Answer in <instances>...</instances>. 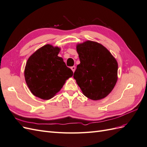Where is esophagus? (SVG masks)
Instances as JSON below:
<instances>
[{
    "instance_id": "34e87169",
    "label": "esophagus",
    "mask_w": 147,
    "mask_h": 147,
    "mask_svg": "<svg viewBox=\"0 0 147 147\" xmlns=\"http://www.w3.org/2000/svg\"><path fill=\"white\" fill-rule=\"evenodd\" d=\"M70 69H72V70L73 71V72H74V71H75V66H72V67H71Z\"/></svg>"
}]
</instances>
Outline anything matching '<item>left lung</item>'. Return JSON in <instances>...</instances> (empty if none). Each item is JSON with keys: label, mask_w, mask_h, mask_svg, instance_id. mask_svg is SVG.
<instances>
[{"label": "left lung", "mask_w": 147, "mask_h": 147, "mask_svg": "<svg viewBox=\"0 0 147 147\" xmlns=\"http://www.w3.org/2000/svg\"><path fill=\"white\" fill-rule=\"evenodd\" d=\"M80 63L74 78L83 94L98 100L107 96L118 79V63L110 52L101 44L88 40L77 45Z\"/></svg>", "instance_id": "8db88e82"}]
</instances>
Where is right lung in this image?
Here are the masks:
<instances>
[{
  "label": "right lung",
  "instance_id": "add662e5",
  "mask_svg": "<svg viewBox=\"0 0 147 147\" xmlns=\"http://www.w3.org/2000/svg\"><path fill=\"white\" fill-rule=\"evenodd\" d=\"M60 48L47 44L34 53L26 63L24 77L32 94L43 100L50 99L63 88L73 72L59 57Z\"/></svg>",
  "mask_w": 147,
  "mask_h": 147
}]
</instances>
